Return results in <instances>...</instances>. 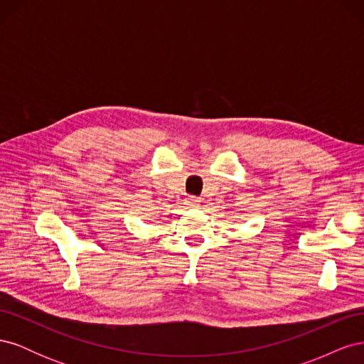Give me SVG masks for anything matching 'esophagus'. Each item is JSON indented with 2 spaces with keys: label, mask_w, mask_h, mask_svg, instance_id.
Returning a JSON list of instances; mask_svg holds the SVG:
<instances>
[{
  "label": "esophagus",
  "mask_w": 364,
  "mask_h": 364,
  "mask_svg": "<svg viewBox=\"0 0 364 364\" xmlns=\"http://www.w3.org/2000/svg\"><path fill=\"white\" fill-rule=\"evenodd\" d=\"M186 202H188V205H191V206H199L200 205V199H196V197H190V199Z\"/></svg>",
  "instance_id": "1"
}]
</instances>
